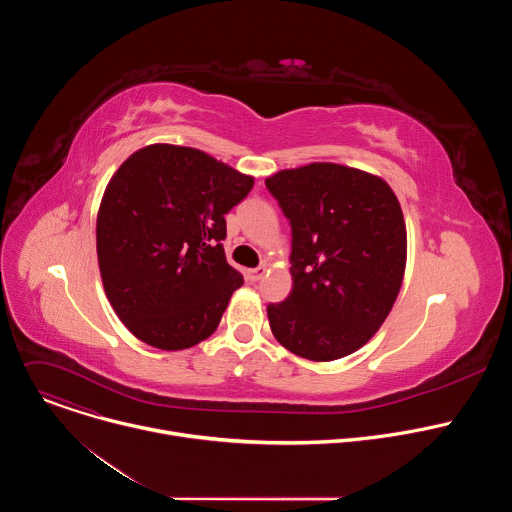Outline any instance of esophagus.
Listing matches in <instances>:
<instances>
[{"label": "esophagus", "instance_id": "1", "mask_svg": "<svg viewBox=\"0 0 512 512\" xmlns=\"http://www.w3.org/2000/svg\"><path fill=\"white\" fill-rule=\"evenodd\" d=\"M247 279L249 281H259L265 275V267H255V269H247Z\"/></svg>", "mask_w": 512, "mask_h": 512}]
</instances>
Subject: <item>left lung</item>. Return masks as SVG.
I'll return each instance as SVG.
<instances>
[{
    "mask_svg": "<svg viewBox=\"0 0 512 512\" xmlns=\"http://www.w3.org/2000/svg\"><path fill=\"white\" fill-rule=\"evenodd\" d=\"M291 227L294 287L267 306L273 336L308 360L367 344L389 316L407 257L403 212L389 184L338 164L265 180Z\"/></svg>",
    "mask_w": 512,
    "mask_h": 512,
    "instance_id": "8db88e82",
    "label": "left lung"
}]
</instances>
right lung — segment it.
I'll return each mask as SVG.
<instances>
[{"label": "right lung", "instance_id": "add662e5", "mask_svg": "<svg viewBox=\"0 0 512 512\" xmlns=\"http://www.w3.org/2000/svg\"><path fill=\"white\" fill-rule=\"evenodd\" d=\"M251 188V176L180 145H148L121 164L101 200L97 257L133 336L182 350L216 330L243 285L225 257V214Z\"/></svg>", "mask_w": 512, "mask_h": 512}]
</instances>
